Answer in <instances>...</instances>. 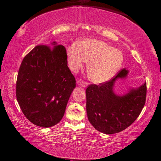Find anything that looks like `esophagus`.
<instances>
[{"instance_id":"34e87169","label":"esophagus","mask_w":161,"mask_h":161,"mask_svg":"<svg viewBox=\"0 0 161 161\" xmlns=\"http://www.w3.org/2000/svg\"><path fill=\"white\" fill-rule=\"evenodd\" d=\"M80 86H81V87H86L87 86H88V83L87 82H86V81H81L80 83Z\"/></svg>"}]
</instances>
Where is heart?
Here are the masks:
<instances>
[{
  "label": "heart",
  "instance_id": "heart-1",
  "mask_svg": "<svg viewBox=\"0 0 161 161\" xmlns=\"http://www.w3.org/2000/svg\"><path fill=\"white\" fill-rule=\"evenodd\" d=\"M67 57L68 66L74 72L88 62V78L96 84L107 82L114 77L124 61L120 51L97 39H86L69 47Z\"/></svg>",
  "mask_w": 161,
  "mask_h": 161
}]
</instances>
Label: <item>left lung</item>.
Instances as JSON below:
<instances>
[{
    "label": "left lung",
    "instance_id": "8db88e82",
    "mask_svg": "<svg viewBox=\"0 0 161 161\" xmlns=\"http://www.w3.org/2000/svg\"><path fill=\"white\" fill-rule=\"evenodd\" d=\"M129 70L123 68L115 76L100 85L91 84L86 90V112L91 124L98 131L114 134L125 130L134 122L144 107L147 84L131 88L122 95L115 93L119 79H125Z\"/></svg>",
    "mask_w": 161,
    "mask_h": 161
}]
</instances>
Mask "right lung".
Returning <instances> with one entry per match:
<instances>
[{
    "instance_id": "1",
    "label": "right lung",
    "mask_w": 161,
    "mask_h": 161,
    "mask_svg": "<svg viewBox=\"0 0 161 161\" xmlns=\"http://www.w3.org/2000/svg\"><path fill=\"white\" fill-rule=\"evenodd\" d=\"M50 46H37L23 58L16 80V99L24 115L43 128L61 121L76 86L66 48L56 42Z\"/></svg>"
}]
</instances>
